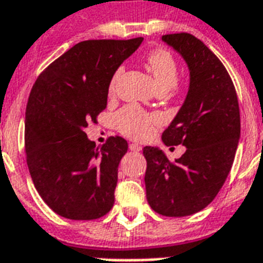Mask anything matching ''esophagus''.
<instances>
[{
    "label": "esophagus",
    "instance_id": "obj_1",
    "mask_svg": "<svg viewBox=\"0 0 263 263\" xmlns=\"http://www.w3.org/2000/svg\"><path fill=\"white\" fill-rule=\"evenodd\" d=\"M129 150L134 151V153H139V151H142V146H139L136 143H131L129 144Z\"/></svg>",
    "mask_w": 263,
    "mask_h": 263
}]
</instances>
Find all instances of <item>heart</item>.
Segmentation results:
<instances>
[{"label":"heart","mask_w":263,"mask_h":263,"mask_svg":"<svg viewBox=\"0 0 263 263\" xmlns=\"http://www.w3.org/2000/svg\"><path fill=\"white\" fill-rule=\"evenodd\" d=\"M147 67L150 70L157 89H173L178 81V66L176 59L165 50H157L147 57ZM121 69L115 72L109 83V91H113ZM158 116L144 112L136 105H128L117 112L115 124L117 129L132 139H146L153 134L154 125L158 124Z\"/></svg>","instance_id":"b5f03b06"}]
</instances>
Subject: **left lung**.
Returning <instances> with one entry per match:
<instances>
[{
	"label": "left lung",
	"mask_w": 263,
	"mask_h": 263,
	"mask_svg": "<svg viewBox=\"0 0 263 263\" xmlns=\"http://www.w3.org/2000/svg\"><path fill=\"white\" fill-rule=\"evenodd\" d=\"M189 70L182 106L162 134L166 146H185L168 161L159 147L146 146V196L151 208L170 217L189 216L205 208L231 170L240 138L235 87L219 58L191 33L162 36Z\"/></svg>",
	"instance_id": "1"
}]
</instances>
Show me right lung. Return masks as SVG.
<instances>
[{"instance_id":"obj_1","label":"right lung","mask_w":263,"mask_h":263,"mask_svg":"<svg viewBox=\"0 0 263 263\" xmlns=\"http://www.w3.org/2000/svg\"><path fill=\"white\" fill-rule=\"evenodd\" d=\"M142 42L78 43L32 87L25 112L28 168L43 201L59 216L93 220L112 209L117 167L128 143L112 136L96 147L85 129L106 108L112 77Z\"/></svg>"}]
</instances>
